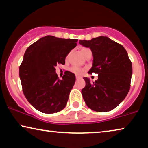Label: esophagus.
Here are the masks:
<instances>
[{"label":"esophagus","instance_id":"obj_1","mask_svg":"<svg viewBox=\"0 0 148 148\" xmlns=\"http://www.w3.org/2000/svg\"><path fill=\"white\" fill-rule=\"evenodd\" d=\"M76 80H78V79H80V77L79 76H76Z\"/></svg>","mask_w":148,"mask_h":148}]
</instances>
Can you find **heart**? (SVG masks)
I'll use <instances>...</instances> for the list:
<instances>
[{"label":"heart","instance_id":"obj_1","mask_svg":"<svg viewBox=\"0 0 148 148\" xmlns=\"http://www.w3.org/2000/svg\"><path fill=\"white\" fill-rule=\"evenodd\" d=\"M90 51V50L88 48H82L81 49V53L83 56H84V54H85L87 51ZM70 71L74 73V74H76V75H81V74L84 72V70L82 68H80V67L73 66L70 68Z\"/></svg>","mask_w":148,"mask_h":148}]
</instances>
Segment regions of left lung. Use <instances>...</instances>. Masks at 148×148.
I'll return each instance as SVG.
<instances>
[{
	"mask_svg": "<svg viewBox=\"0 0 148 148\" xmlns=\"http://www.w3.org/2000/svg\"><path fill=\"white\" fill-rule=\"evenodd\" d=\"M79 43L92 51V66L88 73L98 74V79L92 82L83 78L84 101L94 111H111L125 99L130 89L133 68L127 51L107 36L80 40Z\"/></svg>",
	"mask_w": 148,
	"mask_h": 148,
	"instance_id": "obj_1",
	"label": "left lung"
}]
</instances>
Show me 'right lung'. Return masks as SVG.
I'll list each match as a JSON object with an SVG mask.
<instances>
[{"mask_svg":"<svg viewBox=\"0 0 148 148\" xmlns=\"http://www.w3.org/2000/svg\"><path fill=\"white\" fill-rule=\"evenodd\" d=\"M77 41L49 35L25 51L19 67V78L25 98L38 111L53 114L66 107L76 77L66 71L60 80L56 67L65 64V59Z\"/></svg>","mask_w":148,"mask_h":148,"instance_id":"right-lung-1","label":"right lung"}]
</instances>
